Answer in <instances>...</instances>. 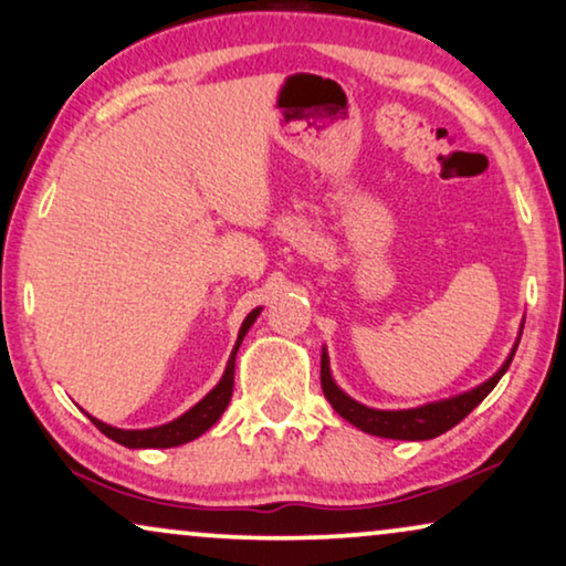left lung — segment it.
Here are the masks:
<instances>
[{
  "mask_svg": "<svg viewBox=\"0 0 566 566\" xmlns=\"http://www.w3.org/2000/svg\"><path fill=\"white\" fill-rule=\"evenodd\" d=\"M520 334H523V328H520ZM517 342H515V346H512L510 357L504 359V365L486 382H481V386H476L473 390H465V394H461V396L446 398V401H434V403L419 406V409H403V411L370 409V406L354 401V398L346 396L344 390L336 386L334 378H331L328 354H326V349H323V354H321L323 396L328 398V403L334 406V411L338 413V417H344L349 424L361 429V432L388 437V440H432V437L453 429L458 421L469 417V413L476 409V406L484 401L489 394H492L502 375L507 373L512 357H515Z\"/></svg>",
  "mask_w": 566,
  "mask_h": 566,
  "instance_id": "left-lung-1",
  "label": "left lung"
}]
</instances>
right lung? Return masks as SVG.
<instances>
[{
  "label": "right lung",
  "instance_id": "obj_1",
  "mask_svg": "<svg viewBox=\"0 0 566 566\" xmlns=\"http://www.w3.org/2000/svg\"><path fill=\"white\" fill-rule=\"evenodd\" d=\"M259 313H261V307H255L253 313H248L243 326H240L235 349H232V354H230L222 380L217 382V386L209 390V394L201 398L193 409H188L184 417L172 419L163 427H153V429H116V427L105 424V421H101V419L90 417V413L87 417L93 419V424L101 429L105 437H111L113 442H118V446H124V448H178V446H184V442L196 440V437L205 434L207 429L222 417V411L228 409L230 396H232V382H235V354L240 349V344H243V336L248 334V328L253 326L255 318H259Z\"/></svg>",
  "mask_w": 566,
  "mask_h": 566
}]
</instances>
